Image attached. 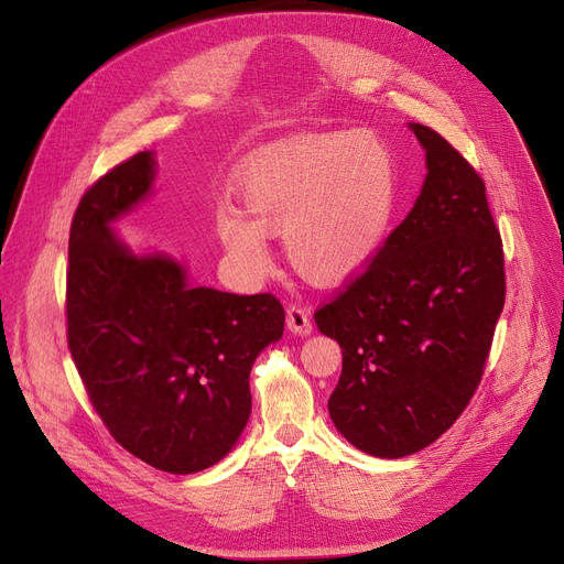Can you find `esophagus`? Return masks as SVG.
Returning a JSON list of instances; mask_svg holds the SVG:
<instances>
[{
    "label": "esophagus",
    "mask_w": 564,
    "mask_h": 564,
    "mask_svg": "<svg viewBox=\"0 0 564 564\" xmlns=\"http://www.w3.org/2000/svg\"><path fill=\"white\" fill-rule=\"evenodd\" d=\"M285 324L292 334L297 336H308L313 332V319L311 313L302 306H290L288 315H285Z\"/></svg>",
    "instance_id": "obj_1"
}]
</instances>
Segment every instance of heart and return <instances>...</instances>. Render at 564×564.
<instances>
[{"label":"heart","instance_id":"heart-1","mask_svg":"<svg viewBox=\"0 0 564 564\" xmlns=\"http://www.w3.org/2000/svg\"><path fill=\"white\" fill-rule=\"evenodd\" d=\"M235 194L246 213L219 205L217 232L247 274L270 267L264 232H283L294 270L317 283H343L387 240L398 169L377 134L338 130L251 158L235 173Z\"/></svg>","mask_w":564,"mask_h":564}]
</instances>
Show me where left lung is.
Returning a JSON list of instances; mask_svg holds the SVG:
<instances>
[{"instance_id":"left-lung-1","label":"left lung","mask_w":564,"mask_h":564,"mask_svg":"<svg viewBox=\"0 0 564 564\" xmlns=\"http://www.w3.org/2000/svg\"><path fill=\"white\" fill-rule=\"evenodd\" d=\"M427 175L368 270L315 313L343 349L336 430L400 459L446 432L476 393L506 304L502 242L485 183L438 132L409 123Z\"/></svg>"}]
</instances>
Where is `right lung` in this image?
I'll use <instances>...</instances> for the list:
<instances>
[{
  "instance_id": "add662e5",
  "label": "right lung",
  "mask_w": 564,
  "mask_h": 564,
  "mask_svg": "<svg viewBox=\"0 0 564 564\" xmlns=\"http://www.w3.org/2000/svg\"><path fill=\"white\" fill-rule=\"evenodd\" d=\"M153 151L88 189L68 240V347L102 423L141 462L189 476L224 459L251 416L249 375L283 336L274 294L196 285L164 251L134 253L113 224L151 196Z\"/></svg>"
}]
</instances>
